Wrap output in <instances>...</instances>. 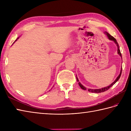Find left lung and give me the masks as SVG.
I'll use <instances>...</instances> for the list:
<instances>
[{
	"instance_id": "8db88e82",
	"label": "left lung",
	"mask_w": 131,
	"mask_h": 131,
	"mask_svg": "<svg viewBox=\"0 0 131 131\" xmlns=\"http://www.w3.org/2000/svg\"><path fill=\"white\" fill-rule=\"evenodd\" d=\"M105 34L107 36L108 39H110V40L114 41V43L116 44V46H117V47H118V53L119 55H120V56L122 57V54H121V53L120 49H119V44H118L117 41H116V40L113 37H112V35H110L109 34H108V33L107 32L105 31ZM122 68H121V72H120V74H119V75L118 76V77L116 78V79H115V81L114 82L112 83V84H111L110 85L107 86V87H104V88H101V89H95V90H93V89H88V91L89 92H90L96 93H101V92H105V91H106L108 90V89L112 87V86H113L114 84L116 82H117L118 80L119 79V78H120V77H121V74H122ZM77 81L79 82V80H78V79L77 77ZM78 84H79V86L80 87V88H81L82 89H83V90H87V88H86L84 87V86H83L80 82L78 83Z\"/></svg>"
}]
</instances>
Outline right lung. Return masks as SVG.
I'll list each match as a JSON object with an SVG mask.
<instances>
[{"label":"right lung","instance_id":"obj_1","mask_svg":"<svg viewBox=\"0 0 131 131\" xmlns=\"http://www.w3.org/2000/svg\"><path fill=\"white\" fill-rule=\"evenodd\" d=\"M18 39V38H17V39H16V40H15V41H16V40H17V39Z\"/></svg>","mask_w":131,"mask_h":131}]
</instances>
